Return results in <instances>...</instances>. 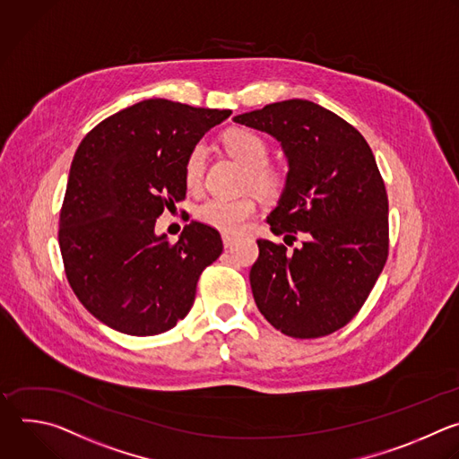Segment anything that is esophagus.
I'll return each mask as SVG.
<instances>
[{
    "label": "esophagus",
    "mask_w": 459,
    "mask_h": 459,
    "mask_svg": "<svg viewBox=\"0 0 459 459\" xmlns=\"http://www.w3.org/2000/svg\"><path fill=\"white\" fill-rule=\"evenodd\" d=\"M235 237H231V235H228V233H224L222 235V242H224V247H231L233 244H235Z\"/></svg>",
    "instance_id": "1"
}]
</instances>
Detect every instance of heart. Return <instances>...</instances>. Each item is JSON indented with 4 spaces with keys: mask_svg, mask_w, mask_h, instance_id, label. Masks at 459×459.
I'll list each match as a JSON object with an SVG mask.
<instances>
[{
    "mask_svg": "<svg viewBox=\"0 0 459 459\" xmlns=\"http://www.w3.org/2000/svg\"><path fill=\"white\" fill-rule=\"evenodd\" d=\"M224 148L231 157L247 168V180L255 188L265 194H274L284 186V173L267 160L269 146L258 134L246 128H233L222 135ZM206 146L195 144L185 164V180L190 192H197L203 186V177L206 168ZM256 212V201L251 195L224 199L213 197L203 203L195 217L206 226H212L224 233H237L247 219Z\"/></svg>",
    "mask_w": 459,
    "mask_h": 459,
    "instance_id": "1",
    "label": "heart"
}]
</instances>
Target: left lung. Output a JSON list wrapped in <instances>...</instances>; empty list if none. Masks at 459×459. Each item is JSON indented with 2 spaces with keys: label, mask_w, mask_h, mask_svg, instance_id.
Returning <instances> with one entry per match:
<instances>
[{
  "label": "left lung",
  "mask_w": 459,
  "mask_h": 459,
  "mask_svg": "<svg viewBox=\"0 0 459 459\" xmlns=\"http://www.w3.org/2000/svg\"><path fill=\"white\" fill-rule=\"evenodd\" d=\"M277 139L288 159L286 186L267 222L300 247L256 240L249 271L264 318L293 338L343 327L375 288L389 253V201L363 135L331 110L290 100L233 117Z\"/></svg>",
  "instance_id": "obj_1"
}]
</instances>
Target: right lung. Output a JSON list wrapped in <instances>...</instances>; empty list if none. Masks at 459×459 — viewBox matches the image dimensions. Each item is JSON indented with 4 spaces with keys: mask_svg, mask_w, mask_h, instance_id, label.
Wrapping results in <instances>:
<instances>
[{
    "mask_svg": "<svg viewBox=\"0 0 459 459\" xmlns=\"http://www.w3.org/2000/svg\"><path fill=\"white\" fill-rule=\"evenodd\" d=\"M230 116L146 100L81 141L59 215V247L70 288L105 325L152 336L190 313L201 273L222 253L221 235L192 221L171 244L155 233V221L186 197L190 150Z\"/></svg>",
    "mask_w": 459,
    "mask_h": 459,
    "instance_id": "add662e5",
    "label": "right lung"
}]
</instances>
